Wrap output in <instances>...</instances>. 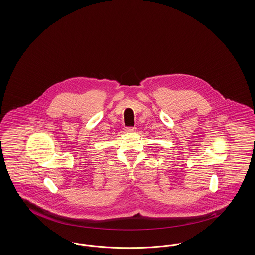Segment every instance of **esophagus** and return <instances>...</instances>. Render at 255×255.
<instances>
[{
	"label": "esophagus",
	"mask_w": 255,
	"mask_h": 255,
	"mask_svg": "<svg viewBox=\"0 0 255 255\" xmlns=\"http://www.w3.org/2000/svg\"><path fill=\"white\" fill-rule=\"evenodd\" d=\"M135 127H126L125 128V131L126 132H128V133H132V132H134L135 131Z\"/></svg>",
	"instance_id": "34e87169"
}]
</instances>
